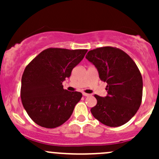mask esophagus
Instances as JSON below:
<instances>
[{
  "label": "esophagus",
  "instance_id": "obj_1",
  "mask_svg": "<svg viewBox=\"0 0 159 159\" xmlns=\"http://www.w3.org/2000/svg\"><path fill=\"white\" fill-rule=\"evenodd\" d=\"M83 96H90V95L88 93H83Z\"/></svg>",
  "mask_w": 159,
  "mask_h": 159
}]
</instances>
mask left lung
<instances>
[{"label": "left lung", "instance_id": "1", "mask_svg": "<svg viewBox=\"0 0 159 159\" xmlns=\"http://www.w3.org/2000/svg\"><path fill=\"white\" fill-rule=\"evenodd\" d=\"M86 58L97 69L101 81L107 84V96L95 95L97 104L93 116L104 125L117 127L129 122L140 106L143 80L136 63L125 52L105 46L91 50Z\"/></svg>", "mask_w": 159, "mask_h": 159}]
</instances>
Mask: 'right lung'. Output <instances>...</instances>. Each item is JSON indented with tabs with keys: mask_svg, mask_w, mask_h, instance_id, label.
Here are the masks:
<instances>
[{
	"mask_svg": "<svg viewBox=\"0 0 159 159\" xmlns=\"http://www.w3.org/2000/svg\"><path fill=\"white\" fill-rule=\"evenodd\" d=\"M87 52V49L49 48L27 66L21 78V98L34 123L54 129L69 119L82 94L64 90L62 83L70 77Z\"/></svg>",
	"mask_w": 159,
	"mask_h": 159,
	"instance_id": "obj_1",
	"label": "right lung"
}]
</instances>
